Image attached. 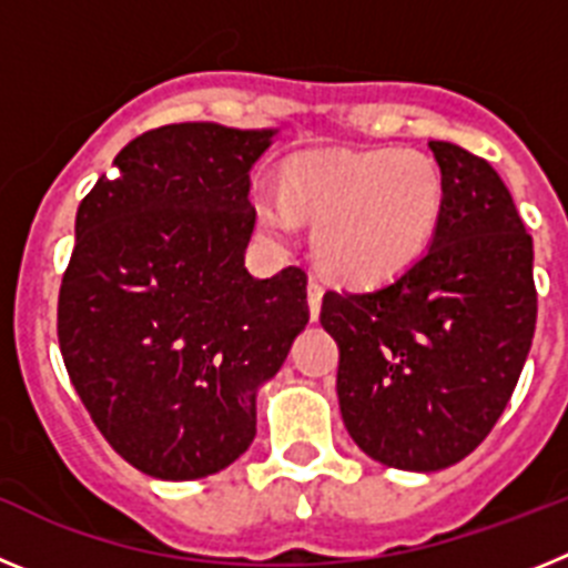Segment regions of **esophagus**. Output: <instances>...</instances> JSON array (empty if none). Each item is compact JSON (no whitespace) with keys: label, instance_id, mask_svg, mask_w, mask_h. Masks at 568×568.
<instances>
[{"label":"esophagus","instance_id":"1","mask_svg":"<svg viewBox=\"0 0 568 568\" xmlns=\"http://www.w3.org/2000/svg\"><path fill=\"white\" fill-rule=\"evenodd\" d=\"M321 298H324V287H321L318 281H310V284H307V304H310V318H313V321H318Z\"/></svg>","mask_w":568,"mask_h":568}]
</instances>
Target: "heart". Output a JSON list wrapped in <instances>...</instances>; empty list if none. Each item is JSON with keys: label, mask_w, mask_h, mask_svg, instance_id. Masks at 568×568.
I'll list each match as a JSON object with an SVG mask.
<instances>
[{"label": "heart", "mask_w": 568, "mask_h": 568, "mask_svg": "<svg viewBox=\"0 0 568 568\" xmlns=\"http://www.w3.org/2000/svg\"><path fill=\"white\" fill-rule=\"evenodd\" d=\"M444 175L418 150H310L281 170V190H255L258 224L295 235L298 215L315 222L321 267L346 284H378L429 247L444 213Z\"/></svg>", "instance_id": "b5f03b06"}]
</instances>
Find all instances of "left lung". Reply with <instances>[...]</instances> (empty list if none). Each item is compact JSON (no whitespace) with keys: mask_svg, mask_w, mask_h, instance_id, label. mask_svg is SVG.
<instances>
[{"mask_svg":"<svg viewBox=\"0 0 568 568\" xmlns=\"http://www.w3.org/2000/svg\"><path fill=\"white\" fill-rule=\"evenodd\" d=\"M429 150L446 190L429 250L389 284L321 304L346 433L406 471L446 469L491 433L538 318L531 235L500 175L458 144Z\"/></svg>","mask_w":568,"mask_h":568,"instance_id":"8db88e82","label":"left lung"}]
</instances>
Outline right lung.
<instances>
[{
	"mask_svg": "<svg viewBox=\"0 0 568 568\" xmlns=\"http://www.w3.org/2000/svg\"><path fill=\"white\" fill-rule=\"evenodd\" d=\"M275 133L150 130L77 210L59 346L99 433L150 478H207L247 453L258 389L307 327L304 270L244 267L250 170Z\"/></svg>",
	"mask_w": 568,
	"mask_h": 568,
	"instance_id": "obj_1",
	"label": "right lung"
}]
</instances>
